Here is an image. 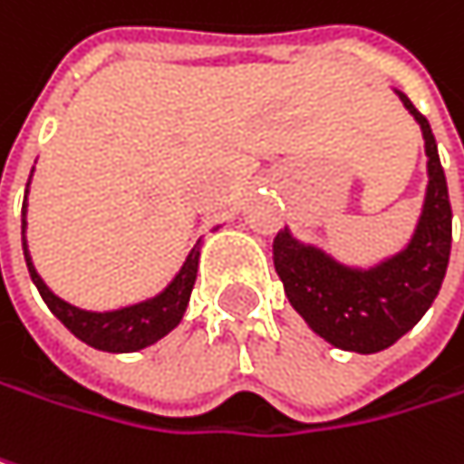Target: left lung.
<instances>
[{
  "label": "left lung",
  "instance_id": "8db88e82",
  "mask_svg": "<svg viewBox=\"0 0 464 464\" xmlns=\"http://www.w3.org/2000/svg\"><path fill=\"white\" fill-rule=\"evenodd\" d=\"M425 140V198L410 240L372 264L335 258L285 227L275 237V269L290 306L330 346L378 353L407 335L436 301L451 250V206L447 177L428 118L393 89Z\"/></svg>",
  "mask_w": 464,
  "mask_h": 464
}]
</instances>
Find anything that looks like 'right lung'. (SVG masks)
Returning <instances> with one entry per match:
<instances>
[{"mask_svg": "<svg viewBox=\"0 0 464 464\" xmlns=\"http://www.w3.org/2000/svg\"><path fill=\"white\" fill-rule=\"evenodd\" d=\"M34 177V169H31ZM31 177L25 184V200H23V218H20V235H23V256H25V266L28 275L36 285V290L42 293L44 304L50 306V312L79 341L86 346L97 348V351H108V353H131V351H142V348L158 343L160 338H166L179 322L184 319V312L189 306V295L195 287V277H198V264H200V250H203V240H198L192 250L187 253L184 264L179 272L169 280L166 287H160L155 295L118 306V309H105V312H94V309H82L65 298H60L52 290L47 282L42 280V275L34 266L31 250H28V240H25V229H28V187H31ZM221 224H216L214 232Z\"/></svg>", "mask_w": 464, "mask_h": 464, "instance_id": "1", "label": "right lung"}]
</instances>
